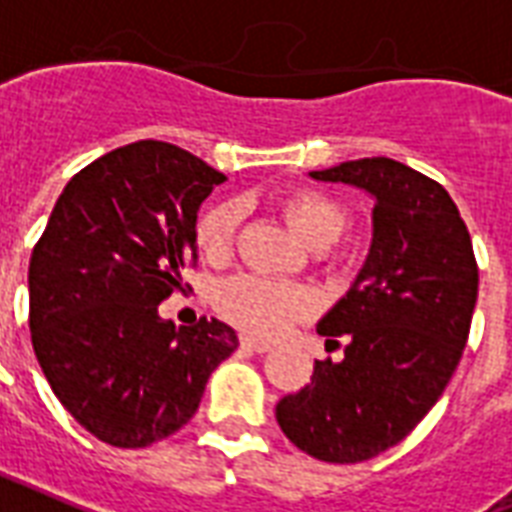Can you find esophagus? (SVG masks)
<instances>
[{"mask_svg":"<svg viewBox=\"0 0 512 512\" xmlns=\"http://www.w3.org/2000/svg\"><path fill=\"white\" fill-rule=\"evenodd\" d=\"M239 343H241V349L255 351V354H265V351H271V343L257 341V338H252V335H241Z\"/></svg>","mask_w":512,"mask_h":512,"instance_id":"esophagus-1","label":"esophagus"}]
</instances>
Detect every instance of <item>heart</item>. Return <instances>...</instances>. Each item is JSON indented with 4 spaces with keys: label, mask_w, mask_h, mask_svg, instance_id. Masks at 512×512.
Returning a JSON list of instances; mask_svg holds the SVG:
<instances>
[{
    "label": "heart",
    "mask_w": 512,
    "mask_h": 512,
    "mask_svg": "<svg viewBox=\"0 0 512 512\" xmlns=\"http://www.w3.org/2000/svg\"><path fill=\"white\" fill-rule=\"evenodd\" d=\"M282 212L311 247L333 244L349 222L343 206L333 195L314 187H300L284 195ZM236 225H239V204L220 201L206 206L195 222V241L201 252L212 260H222L233 247ZM214 306L222 317L241 330L271 338L287 330L292 322L311 317L319 303L317 295L303 284L273 282L252 273H239L233 279H225L214 290Z\"/></svg>",
    "instance_id": "b5f03b06"
}]
</instances>
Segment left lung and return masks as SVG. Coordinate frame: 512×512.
<instances>
[{"label": "left lung", "mask_w": 512, "mask_h": 512, "mask_svg": "<svg viewBox=\"0 0 512 512\" xmlns=\"http://www.w3.org/2000/svg\"><path fill=\"white\" fill-rule=\"evenodd\" d=\"M376 198L368 260L317 325L343 360L276 405L287 438L319 462L354 464L397 446L438 403L462 360L478 300V263L446 187L392 158L325 171Z\"/></svg>", "instance_id": "8db88e82"}]
</instances>
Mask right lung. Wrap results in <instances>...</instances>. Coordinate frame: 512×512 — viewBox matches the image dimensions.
Here are the masks:
<instances>
[{
  "label": "right lung",
  "mask_w": 512,
  "mask_h": 512,
  "mask_svg": "<svg viewBox=\"0 0 512 512\" xmlns=\"http://www.w3.org/2000/svg\"><path fill=\"white\" fill-rule=\"evenodd\" d=\"M225 174L177 144H126L77 171L29 263L31 346L93 438L144 448L198 411L239 346L220 319L174 327L158 306L195 265L198 206Z\"/></svg>",
  "instance_id": "obj_1"
}]
</instances>
